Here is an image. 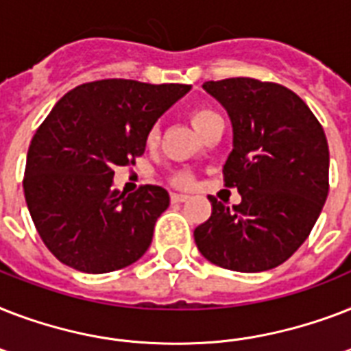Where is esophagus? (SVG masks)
<instances>
[{"mask_svg":"<svg viewBox=\"0 0 351 351\" xmlns=\"http://www.w3.org/2000/svg\"><path fill=\"white\" fill-rule=\"evenodd\" d=\"M171 200H173L175 204H180V202H187L189 197H187V195H182V193H173V195H171Z\"/></svg>","mask_w":351,"mask_h":351,"instance_id":"1","label":"esophagus"}]
</instances>
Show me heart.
Wrapping results in <instances>:
<instances>
[{
    "label": "heart",
    "mask_w": 351,
    "mask_h": 351,
    "mask_svg": "<svg viewBox=\"0 0 351 351\" xmlns=\"http://www.w3.org/2000/svg\"><path fill=\"white\" fill-rule=\"evenodd\" d=\"M217 118H220L219 112H215L213 109H209V107H197V109L191 112V123L193 127L197 129L198 134H200L211 121L217 120ZM154 140H156V131L153 129V131L149 132V143H153ZM176 182H178V184H189V176L178 175L176 176Z\"/></svg>",
    "instance_id": "b5f03b06"
}]
</instances>
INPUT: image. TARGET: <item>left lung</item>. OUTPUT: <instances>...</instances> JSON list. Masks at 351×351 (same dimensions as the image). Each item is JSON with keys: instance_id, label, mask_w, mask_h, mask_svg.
Returning a JSON list of instances; mask_svg holds the SVG:
<instances>
[{"instance_id": "obj_1", "label": "left lung", "mask_w": 351, "mask_h": 351, "mask_svg": "<svg viewBox=\"0 0 351 351\" xmlns=\"http://www.w3.org/2000/svg\"><path fill=\"white\" fill-rule=\"evenodd\" d=\"M233 125L224 182L242 197L230 209L215 197L195 230L198 251L242 273L280 266L308 239L328 197L330 151L310 107L278 84L253 78L206 82Z\"/></svg>"}]
</instances>
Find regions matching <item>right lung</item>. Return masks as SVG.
<instances>
[{"instance_id":"obj_1","label":"right lung","mask_w":351,"mask_h":351,"mask_svg":"<svg viewBox=\"0 0 351 351\" xmlns=\"http://www.w3.org/2000/svg\"><path fill=\"white\" fill-rule=\"evenodd\" d=\"M191 85L100 80L69 90L30 142L23 191L43 244L65 266L109 273L136 262L169 208L160 186L118 191L117 165L134 164L153 125Z\"/></svg>"}]
</instances>
